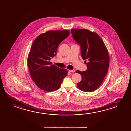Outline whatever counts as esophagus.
<instances>
[{"label": "esophagus", "instance_id": "1", "mask_svg": "<svg viewBox=\"0 0 131 131\" xmlns=\"http://www.w3.org/2000/svg\"><path fill=\"white\" fill-rule=\"evenodd\" d=\"M70 72H75V70L74 69H73V70H69Z\"/></svg>", "mask_w": 131, "mask_h": 131}]
</instances>
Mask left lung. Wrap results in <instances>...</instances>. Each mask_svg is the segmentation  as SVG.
Masks as SVG:
<instances>
[{
  "label": "left lung",
  "mask_w": 131,
  "mask_h": 131,
  "mask_svg": "<svg viewBox=\"0 0 131 131\" xmlns=\"http://www.w3.org/2000/svg\"><path fill=\"white\" fill-rule=\"evenodd\" d=\"M73 38L80 47L81 57L86 63V71H76L82 80L78 88L84 92L96 90L102 83L109 66V53L102 40L98 35L86 29H71Z\"/></svg>",
  "instance_id": "1"
}]
</instances>
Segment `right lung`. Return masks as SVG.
Instances as JSON below:
<instances>
[{
    "instance_id": "right-lung-1",
    "label": "right lung",
    "mask_w": 131,
    "mask_h": 131,
    "mask_svg": "<svg viewBox=\"0 0 131 131\" xmlns=\"http://www.w3.org/2000/svg\"><path fill=\"white\" fill-rule=\"evenodd\" d=\"M69 35V30H50L37 37L28 54L27 63L31 77L39 88L52 92L60 88L68 71L50 62L57 55L58 45Z\"/></svg>"
}]
</instances>
